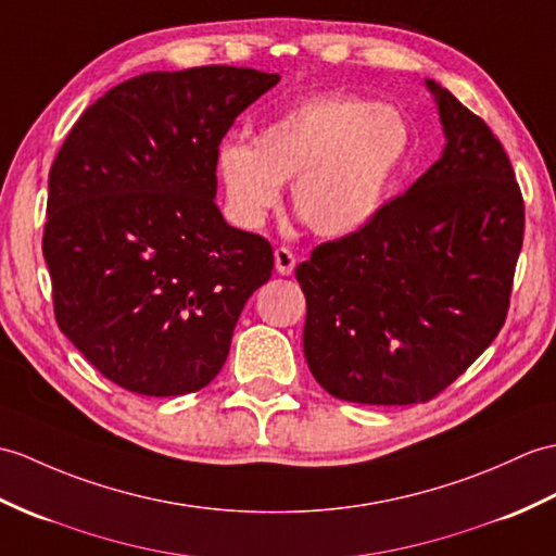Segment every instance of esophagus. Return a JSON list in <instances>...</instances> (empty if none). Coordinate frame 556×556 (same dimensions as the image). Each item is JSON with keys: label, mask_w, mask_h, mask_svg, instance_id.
Returning a JSON list of instances; mask_svg holds the SVG:
<instances>
[{"label": "esophagus", "mask_w": 556, "mask_h": 556, "mask_svg": "<svg viewBox=\"0 0 556 556\" xmlns=\"http://www.w3.org/2000/svg\"><path fill=\"white\" fill-rule=\"evenodd\" d=\"M275 265H277V273H279V275L289 277V275L293 273V267H295V255H293V251L287 249V247H279V249L275 251Z\"/></svg>", "instance_id": "esophagus-1"}]
</instances>
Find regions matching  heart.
Masks as SVG:
<instances>
[{
	"label": "heart",
	"mask_w": 556,
	"mask_h": 556,
	"mask_svg": "<svg viewBox=\"0 0 556 556\" xmlns=\"http://www.w3.org/2000/svg\"><path fill=\"white\" fill-rule=\"evenodd\" d=\"M412 153L405 115L355 94L309 97L257 132L225 141L217 175L227 213L261 227L291 182V205L317 237L341 239L371 223Z\"/></svg>",
	"instance_id": "obj_1"
}]
</instances>
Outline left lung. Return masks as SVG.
I'll use <instances>...</instances> for the list:
<instances>
[{
	"mask_svg": "<svg viewBox=\"0 0 556 556\" xmlns=\"http://www.w3.org/2000/svg\"><path fill=\"white\" fill-rule=\"evenodd\" d=\"M426 87L443 156L371 223L295 267L307 367L348 403H429L507 319L526 223L519 182L485 121L438 83Z\"/></svg>",
	"mask_w": 556,
	"mask_h": 556,
	"instance_id": "8db88e82",
	"label": "left lung"
}]
</instances>
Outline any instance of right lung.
Instances as JSON below:
<instances>
[{"mask_svg": "<svg viewBox=\"0 0 556 556\" xmlns=\"http://www.w3.org/2000/svg\"><path fill=\"white\" fill-rule=\"evenodd\" d=\"M277 73L201 66L109 89L49 170L42 253L59 329L139 395L201 391L243 305L273 277L269 241L215 203L219 141Z\"/></svg>", "mask_w": 556, "mask_h": 556, "instance_id": "obj_1", "label": "right lung"}]
</instances>
